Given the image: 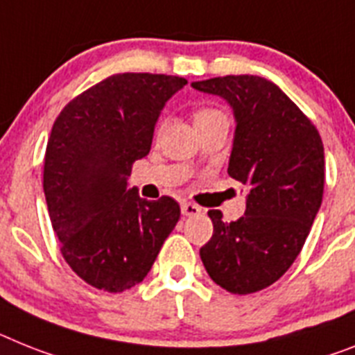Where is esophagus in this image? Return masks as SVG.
<instances>
[{"label": "esophagus", "mask_w": 355, "mask_h": 355, "mask_svg": "<svg viewBox=\"0 0 355 355\" xmlns=\"http://www.w3.org/2000/svg\"><path fill=\"white\" fill-rule=\"evenodd\" d=\"M182 214L184 216H198V214H202V207H198L196 204H191V202H184Z\"/></svg>", "instance_id": "1"}]
</instances>
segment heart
Listing matches in <instances>:
<instances>
[{"label":"heart","instance_id":"b5f03b06","mask_svg":"<svg viewBox=\"0 0 355 355\" xmlns=\"http://www.w3.org/2000/svg\"><path fill=\"white\" fill-rule=\"evenodd\" d=\"M223 117V113L216 108H209V106H204V108H198L195 112V124H200V122L211 121V119Z\"/></svg>","mask_w":355,"mask_h":355}]
</instances>
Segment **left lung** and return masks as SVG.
<instances>
[{"label": "left lung", "instance_id": "1", "mask_svg": "<svg viewBox=\"0 0 355 355\" xmlns=\"http://www.w3.org/2000/svg\"><path fill=\"white\" fill-rule=\"evenodd\" d=\"M191 86L231 104L236 130L227 173L249 187L236 222L207 213L213 236L200 249L202 263L229 293H258L287 272L311 233L323 200V142L311 119L263 77H213Z\"/></svg>", "mask_w": 355, "mask_h": 355}]
</instances>
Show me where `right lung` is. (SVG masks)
I'll list each match as a JSON object with an SVG mask.
<instances>
[{"label": "right lung", "mask_w": 355, "mask_h": 355, "mask_svg": "<svg viewBox=\"0 0 355 355\" xmlns=\"http://www.w3.org/2000/svg\"><path fill=\"white\" fill-rule=\"evenodd\" d=\"M186 85L164 73H115L53 122L43 171L50 222L62 258L99 291L141 284L180 218L171 196L144 200L128 177L150 153L164 104Z\"/></svg>", "instance_id": "add662e5"}]
</instances>
